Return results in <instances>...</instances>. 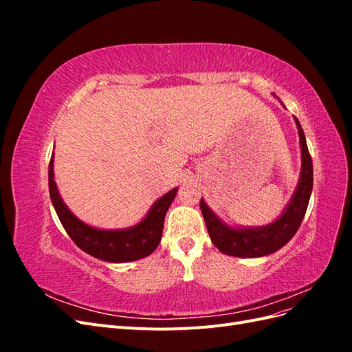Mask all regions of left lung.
<instances>
[{
	"label": "left lung",
	"instance_id": "obj_1",
	"mask_svg": "<svg viewBox=\"0 0 352 352\" xmlns=\"http://www.w3.org/2000/svg\"><path fill=\"white\" fill-rule=\"evenodd\" d=\"M301 145V173L295 192L287 202L283 212L273 223L260 228H233L226 225L206 201L201 198L199 208L206 220V226L211 242L219 251L241 258H257L279 251L292 239L305 216L308 201L313 190V162L305 141L302 127L294 117Z\"/></svg>",
	"mask_w": 352,
	"mask_h": 352
}]
</instances>
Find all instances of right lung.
Returning <instances> with one entry per match:
<instances>
[{
    "instance_id": "1",
    "label": "right lung",
    "mask_w": 352,
    "mask_h": 352,
    "mask_svg": "<svg viewBox=\"0 0 352 352\" xmlns=\"http://www.w3.org/2000/svg\"><path fill=\"white\" fill-rule=\"evenodd\" d=\"M48 186L52 206L73 242L92 257L109 263L135 261L153 254L162 241L166 212L177 194V188H173L158 198L146 216L135 226L126 229H98L78 219L63 201L54 180V153L51 155L48 167Z\"/></svg>"
}]
</instances>
